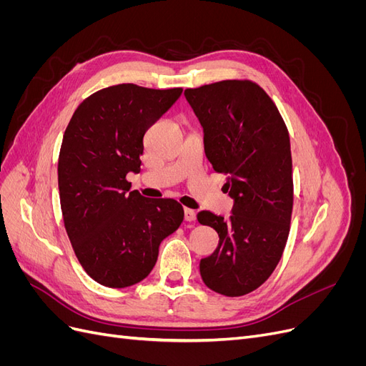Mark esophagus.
Instances as JSON below:
<instances>
[{
	"instance_id": "34e87169",
	"label": "esophagus",
	"mask_w": 366,
	"mask_h": 366,
	"mask_svg": "<svg viewBox=\"0 0 366 366\" xmlns=\"http://www.w3.org/2000/svg\"><path fill=\"white\" fill-rule=\"evenodd\" d=\"M195 217H197V214H195V210H192V209H184V219L186 221H194L195 219Z\"/></svg>"
}]
</instances>
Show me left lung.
Listing matches in <instances>:
<instances>
[{"label": "left lung", "instance_id": "1", "mask_svg": "<svg viewBox=\"0 0 366 366\" xmlns=\"http://www.w3.org/2000/svg\"><path fill=\"white\" fill-rule=\"evenodd\" d=\"M204 132V152L226 177L234 200L229 218L198 212L219 237L200 261L210 290L242 296L257 290L278 265L290 232L293 177L290 137L269 94L250 81H221L184 90Z\"/></svg>", "mask_w": 366, "mask_h": 366}]
</instances>
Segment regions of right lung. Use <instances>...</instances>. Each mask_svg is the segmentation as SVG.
<instances>
[{"label":"right lung","instance_id":"obj_1","mask_svg":"<svg viewBox=\"0 0 366 366\" xmlns=\"http://www.w3.org/2000/svg\"><path fill=\"white\" fill-rule=\"evenodd\" d=\"M182 92L134 84L104 88L76 108L64 132L58 184L65 230L84 270L105 287L145 280L160 242L184 218L179 202L142 197L127 180L140 171L145 132Z\"/></svg>","mask_w":366,"mask_h":366}]
</instances>
